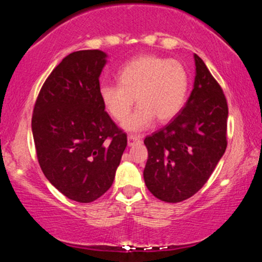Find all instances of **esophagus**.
I'll return each mask as SVG.
<instances>
[{
  "label": "esophagus",
  "instance_id": "34e87169",
  "mask_svg": "<svg viewBox=\"0 0 262 262\" xmlns=\"http://www.w3.org/2000/svg\"><path fill=\"white\" fill-rule=\"evenodd\" d=\"M142 136L141 135H128L127 136V143H128V146H132L135 144V143H138L142 141Z\"/></svg>",
  "mask_w": 262,
  "mask_h": 262
}]
</instances>
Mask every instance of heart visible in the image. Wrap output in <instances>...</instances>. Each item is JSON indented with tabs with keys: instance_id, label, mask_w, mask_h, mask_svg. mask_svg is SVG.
<instances>
[{
	"instance_id": "1",
	"label": "heart",
	"mask_w": 262,
	"mask_h": 262,
	"mask_svg": "<svg viewBox=\"0 0 262 262\" xmlns=\"http://www.w3.org/2000/svg\"><path fill=\"white\" fill-rule=\"evenodd\" d=\"M119 84H105L99 95L113 119L123 121L135 103L138 107L123 123L126 131L138 132L151 126L157 118L167 123L185 106L189 88L187 70L180 62L156 56H141L121 68Z\"/></svg>"
}]
</instances>
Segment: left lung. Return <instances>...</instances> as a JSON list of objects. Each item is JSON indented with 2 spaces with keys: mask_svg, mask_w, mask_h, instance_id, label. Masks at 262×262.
Wrapping results in <instances>:
<instances>
[{
  "mask_svg": "<svg viewBox=\"0 0 262 262\" xmlns=\"http://www.w3.org/2000/svg\"><path fill=\"white\" fill-rule=\"evenodd\" d=\"M193 57L194 83L185 107L169 124L144 139L145 185L167 203L195 194L227 149V100L203 59Z\"/></svg>",
  "mask_w": 262,
  "mask_h": 262,
  "instance_id": "8db88e82",
  "label": "left lung"
}]
</instances>
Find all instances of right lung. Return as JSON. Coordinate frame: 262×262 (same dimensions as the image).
I'll return each instance as SVG.
<instances>
[{"label":"right lung","instance_id":"right-lung-1","mask_svg":"<svg viewBox=\"0 0 262 262\" xmlns=\"http://www.w3.org/2000/svg\"><path fill=\"white\" fill-rule=\"evenodd\" d=\"M107 57L100 50L67 56L46 78L32 117L42 173L78 203L94 202L112 186L127 145L99 95Z\"/></svg>","mask_w":262,"mask_h":262}]
</instances>
